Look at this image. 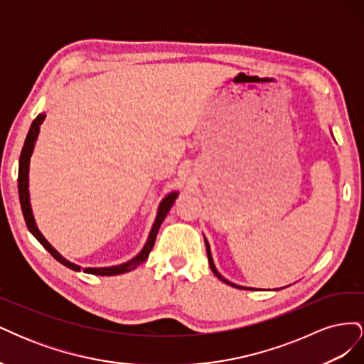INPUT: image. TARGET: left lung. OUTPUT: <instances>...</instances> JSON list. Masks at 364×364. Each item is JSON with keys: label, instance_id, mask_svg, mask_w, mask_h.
<instances>
[{"label": "left lung", "instance_id": "left-lung-1", "mask_svg": "<svg viewBox=\"0 0 364 364\" xmlns=\"http://www.w3.org/2000/svg\"><path fill=\"white\" fill-rule=\"evenodd\" d=\"M205 245H206V253H208V262H209V267H211V270H213V273L215 274V277L220 279V281H223L225 284H228V285H232V287H238V289H245V287H240V285H237V284H232V282H229L228 279H225L222 274H220L218 272H217V269H215V266H214V261H213V257H211V249H209V243L206 241V238H205Z\"/></svg>", "mask_w": 364, "mask_h": 364}]
</instances>
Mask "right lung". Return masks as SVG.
I'll return each instance as SVG.
<instances>
[{"label": "right lung", "mask_w": 364, "mask_h": 364, "mask_svg": "<svg viewBox=\"0 0 364 364\" xmlns=\"http://www.w3.org/2000/svg\"><path fill=\"white\" fill-rule=\"evenodd\" d=\"M43 119H46V115L43 114H39L35 119H33V123L30 126V130L27 134V138H26V142H24V147H23V151H21V156H19V170H18V191H19V202H21V208H23V214H24V220H26V225L28 228L30 232L36 237V240L39 241V243L46 247L51 255L56 258L60 264H63V266H67L68 269L71 270H75V272H80V266H77V264H73L70 262L68 259H65L60 253L53 249V246L48 243V241L43 238V235L39 232V229L36 228V223H35V217H33V213H31V208H30V196H28V165H30V156L33 153V149H35V142L38 139V135H39V126L43 123ZM176 197H178V193H170L165 199L161 202L159 205V211H158V215H156V220H155V225H153L151 230H150V235L147 238V243L146 246L142 247V250L138 253V255L130 259L124 264H119V266H114V267H100V269H92V267H86L83 269L85 273H91V274H98V277H114V274H121V273H126V272H130L136 269L139 264L144 262L147 258H149V253L151 252L153 246H155V240H156V235H158V230L164 222L165 215L168 214L170 208L173 206Z\"/></svg>", "instance_id": "obj_1"}]
</instances>
